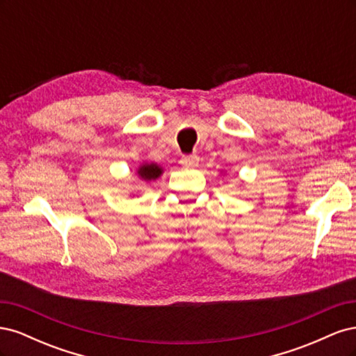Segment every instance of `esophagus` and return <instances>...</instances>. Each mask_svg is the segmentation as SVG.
Segmentation results:
<instances>
[{
  "instance_id": "esophagus-1",
  "label": "esophagus",
  "mask_w": 356,
  "mask_h": 356,
  "mask_svg": "<svg viewBox=\"0 0 356 356\" xmlns=\"http://www.w3.org/2000/svg\"><path fill=\"white\" fill-rule=\"evenodd\" d=\"M181 165L186 166V168H196L199 165V157L196 154L184 156L181 159Z\"/></svg>"
}]
</instances>
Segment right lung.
<instances>
[{
    "instance_id": "obj_1",
    "label": "right lung",
    "mask_w": 356,
    "mask_h": 356,
    "mask_svg": "<svg viewBox=\"0 0 356 356\" xmlns=\"http://www.w3.org/2000/svg\"><path fill=\"white\" fill-rule=\"evenodd\" d=\"M136 175L145 182H152L163 175V168L157 163H143L136 168Z\"/></svg>"
}]
</instances>
